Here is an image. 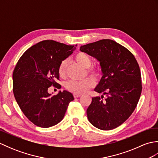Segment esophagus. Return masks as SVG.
Instances as JSON below:
<instances>
[{"instance_id": "34e87169", "label": "esophagus", "mask_w": 158, "mask_h": 158, "mask_svg": "<svg viewBox=\"0 0 158 158\" xmlns=\"http://www.w3.org/2000/svg\"><path fill=\"white\" fill-rule=\"evenodd\" d=\"M80 96H81V94H74V97L75 98H79Z\"/></svg>"}]
</instances>
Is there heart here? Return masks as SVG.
Segmentation results:
<instances>
[{
	"mask_svg": "<svg viewBox=\"0 0 158 158\" xmlns=\"http://www.w3.org/2000/svg\"><path fill=\"white\" fill-rule=\"evenodd\" d=\"M75 59L79 64H81L85 68L88 67L91 64V60L89 56L84 52H78L75 56ZM68 69V60H64L60 64L58 69L59 75L61 77H64L67 73ZM88 72L94 77L95 78H98L101 75L102 73V66L98 63L94 64L92 66L88 69ZM95 81L91 77H88L82 81H75L70 80L66 84V88L69 91L75 92L77 94H82L92 88L94 85Z\"/></svg>",
	"mask_w": 158,
	"mask_h": 158,
	"instance_id": "b5f03b06",
	"label": "heart"
}]
</instances>
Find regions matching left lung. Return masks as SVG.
Masks as SVG:
<instances>
[{"label": "left lung", "instance_id": "1", "mask_svg": "<svg viewBox=\"0 0 158 158\" xmlns=\"http://www.w3.org/2000/svg\"><path fill=\"white\" fill-rule=\"evenodd\" d=\"M80 50L100 62L102 77L94 90L106 96L93 97L87 109L89 122L102 130L116 128L132 115L141 94L139 64L128 49L110 39L81 45Z\"/></svg>", "mask_w": 158, "mask_h": 158}]
</instances>
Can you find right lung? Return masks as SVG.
<instances>
[{
	"mask_svg": "<svg viewBox=\"0 0 158 158\" xmlns=\"http://www.w3.org/2000/svg\"><path fill=\"white\" fill-rule=\"evenodd\" d=\"M77 45H67L52 40L36 43L23 53L13 73V91L20 109L35 125L49 127L61 122L71 93L64 90L52 96L48 88H59L58 69Z\"/></svg>",
	"mask_w": 158,
	"mask_h": 158,
	"instance_id": "1",
	"label": "right lung"
}]
</instances>
